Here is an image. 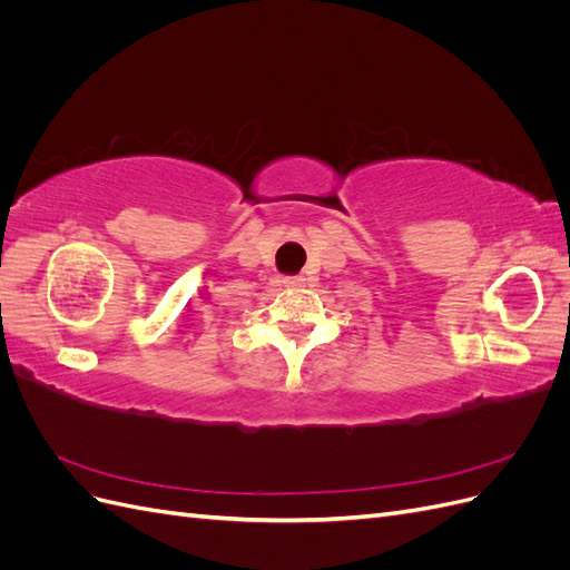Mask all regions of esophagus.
I'll list each match as a JSON object with an SVG mask.
<instances>
[{"mask_svg": "<svg viewBox=\"0 0 570 570\" xmlns=\"http://www.w3.org/2000/svg\"><path fill=\"white\" fill-rule=\"evenodd\" d=\"M283 283H285V287H302L304 278H302V275H292V278H285Z\"/></svg>", "mask_w": 570, "mask_h": 570, "instance_id": "1", "label": "esophagus"}]
</instances>
